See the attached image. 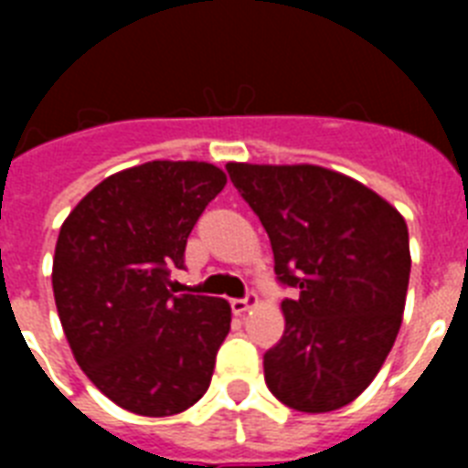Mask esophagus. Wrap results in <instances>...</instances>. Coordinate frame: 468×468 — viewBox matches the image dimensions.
I'll list each match as a JSON object with an SVG mask.
<instances>
[{
    "label": "esophagus",
    "mask_w": 468,
    "mask_h": 468,
    "mask_svg": "<svg viewBox=\"0 0 468 468\" xmlns=\"http://www.w3.org/2000/svg\"><path fill=\"white\" fill-rule=\"evenodd\" d=\"M255 303H257V296H255V293H248L245 299L230 301V308H233L235 315H245V313H248L250 308L255 306Z\"/></svg>",
    "instance_id": "obj_1"
}]
</instances>
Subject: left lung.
<instances>
[{
  "instance_id": "1",
  "label": "left lung",
  "mask_w": 468,
  "mask_h": 468,
  "mask_svg": "<svg viewBox=\"0 0 468 468\" xmlns=\"http://www.w3.org/2000/svg\"><path fill=\"white\" fill-rule=\"evenodd\" d=\"M260 216L286 299L284 335L264 381L284 406L330 413L374 381L406 308L410 245L403 216L377 191L318 165L228 162Z\"/></svg>"
}]
</instances>
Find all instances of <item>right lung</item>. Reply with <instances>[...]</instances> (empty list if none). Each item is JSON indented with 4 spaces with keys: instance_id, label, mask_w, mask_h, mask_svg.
Listing matches in <instances>:
<instances>
[{
    "instance_id": "1",
    "label": "right lung",
    "mask_w": 468,
    "mask_h": 468,
    "mask_svg": "<svg viewBox=\"0 0 468 468\" xmlns=\"http://www.w3.org/2000/svg\"><path fill=\"white\" fill-rule=\"evenodd\" d=\"M211 162L153 160L97 184L55 242L53 293L62 330L90 381L123 410L167 418L211 384L230 306L175 296L191 228L226 186Z\"/></svg>"
}]
</instances>
